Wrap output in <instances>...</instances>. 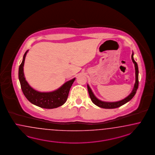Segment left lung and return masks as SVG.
I'll use <instances>...</instances> for the list:
<instances>
[{
	"mask_svg": "<svg viewBox=\"0 0 155 155\" xmlns=\"http://www.w3.org/2000/svg\"><path fill=\"white\" fill-rule=\"evenodd\" d=\"M131 59L133 61V62L134 63L135 70H136V82H135V84H134V89H133V91L131 92V93H130V94L127 97H126L125 99L122 100L120 101H117V102H105V101H101L98 99H97L96 97V96L94 95L91 87H89L88 85H87V90H88V92H89L90 98L95 105H96L97 106L99 107H101V108H105V109L116 108L119 107L124 105V104H126V103L129 101L134 96L135 94L136 93L137 90L138 89V68L137 63L134 61V59L133 58V53L132 54V55H131Z\"/></svg>",
	"mask_w": 155,
	"mask_h": 155,
	"instance_id": "8db88e82",
	"label": "left lung"
}]
</instances>
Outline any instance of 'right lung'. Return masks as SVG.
<instances>
[{
    "mask_svg": "<svg viewBox=\"0 0 155 155\" xmlns=\"http://www.w3.org/2000/svg\"><path fill=\"white\" fill-rule=\"evenodd\" d=\"M28 51V50L26 51L24 55L18 71L19 80L26 98L33 104L43 108L52 109L64 104L68 99L70 87L75 78L66 82L62 87L53 92H40L33 89L25 80L24 73V65Z\"/></svg>",
    "mask_w": 155,
    "mask_h": 155,
    "instance_id": "add662e5",
    "label": "right lung"
}]
</instances>
